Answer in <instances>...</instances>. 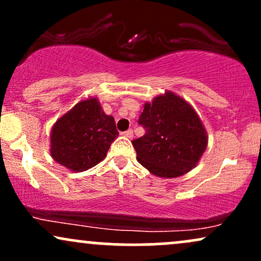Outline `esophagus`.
I'll return each instance as SVG.
<instances>
[{
    "label": "esophagus",
    "mask_w": 261,
    "mask_h": 261,
    "mask_svg": "<svg viewBox=\"0 0 261 261\" xmlns=\"http://www.w3.org/2000/svg\"><path fill=\"white\" fill-rule=\"evenodd\" d=\"M122 135H124L125 137H127V139H133V137H134V131L130 128V130H127V131H125V133H122Z\"/></svg>",
    "instance_id": "obj_1"
}]
</instances>
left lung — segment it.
<instances>
[{"label":"left lung","instance_id":"8db88e82","mask_svg":"<svg viewBox=\"0 0 261 261\" xmlns=\"http://www.w3.org/2000/svg\"><path fill=\"white\" fill-rule=\"evenodd\" d=\"M139 124L146 134L133 141L137 161L160 178L190 172L207 147V133L195 109L173 92L146 101Z\"/></svg>","mask_w":261,"mask_h":261}]
</instances>
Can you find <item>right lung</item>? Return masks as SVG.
<instances>
[{
  "label": "right lung",
  "instance_id": "add662e5",
  "mask_svg": "<svg viewBox=\"0 0 261 261\" xmlns=\"http://www.w3.org/2000/svg\"><path fill=\"white\" fill-rule=\"evenodd\" d=\"M118 136L113 116L103 112L97 98H88L77 103L54 124L50 153L67 169L83 172L106 158Z\"/></svg>",
  "mask_w": 261,
  "mask_h": 261
}]
</instances>
